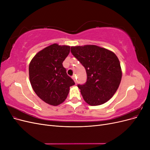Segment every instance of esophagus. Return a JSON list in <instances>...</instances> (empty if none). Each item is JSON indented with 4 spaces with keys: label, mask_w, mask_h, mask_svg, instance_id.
<instances>
[{
    "label": "esophagus",
    "mask_w": 150,
    "mask_h": 150,
    "mask_svg": "<svg viewBox=\"0 0 150 150\" xmlns=\"http://www.w3.org/2000/svg\"><path fill=\"white\" fill-rule=\"evenodd\" d=\"M72 79L74 80V82H75V83H76L77 81H76V76H75V75H74L72 77Z\"/></svg>",
    "instance_id": "34e87169"
}]
</instances>
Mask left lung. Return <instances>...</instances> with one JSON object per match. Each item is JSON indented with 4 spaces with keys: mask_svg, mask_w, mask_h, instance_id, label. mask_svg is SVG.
I'll return each mask as SVG.
<instances>
[{
    "mask_svg": "<svg viewBox=\"0 0 150 150\" xmlns=\"http://www.w3.org/2000/svg\"><path fill=\"white\" fill-rule=\"evenodd\" d=\"M71 52L85 67L87 81L78 84L84 100L91 106L106 103L118 88L122 78L116 54L96 45L72 46Z\"/></svg>",
    "mask_w": 150,
    "mask_h": 150,
    "instance_id": "1",
    "label": "left lung"
}]
</instances>
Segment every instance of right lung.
Returning a JSON list of instances; mask_svg holds the SVG:
<instances>
[{"label": "right lung", "mask_w": 150, "mask_h": 150, "mask_svg": "<svg viewBox=\"0 0 150 150\" xmlns=\"http://www.w3.org/2000/svg\"><path fill=\"white\" fill-rule=\"evenodd\" d=\"M69 52L70 46L53 44L38 52L29 64L32 88L39 98L50 105L57 106L64 102L69 88L75 84L62 66Z\"/></svg>", "instance_id": "1"}]
</instances>
